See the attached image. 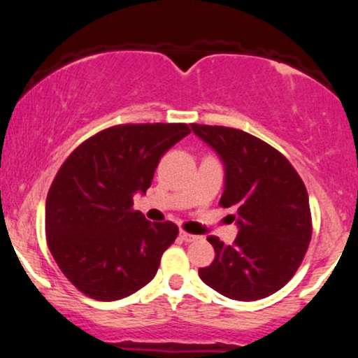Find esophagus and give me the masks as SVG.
<instances>
[{
	"label": "esophagus",
	"mask_w": 358,
	"mask_h": 358,
	"mask_svg": "<svg viewBox=\"0 0 358 358\" xmlns=\"http://www.w3.org/2000/svg\"><path fill=\"white\" fill-rule=\"evenodd\" d=\"M180 237H182V239H183L185 242H195V241H199V236H193V234H188V232H185V231L180 232Z\"/></svg>",
	"instance_id": "1"
}]
</instances>
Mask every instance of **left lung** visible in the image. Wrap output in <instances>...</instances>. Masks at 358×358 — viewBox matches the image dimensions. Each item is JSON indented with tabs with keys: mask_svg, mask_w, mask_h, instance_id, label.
<instances>
[{
	"mask_svg": "<svg viewBox=\"0 0 358 358\" xmlns=\"http://www.w3.org/2000/svg\"><path fill=\"white\" fill-rule=\"evenodd\" d=\"M220 155L225 190L220 207L237 210L232 245L207 237L215 259L200 279L224 296L254 301L276 293L294 276L310 245L313 224L308 192L286 156L245 131L192 124Z\"/></svg>",
	"mask_w": 358,
	"mask_h": 358,
	"instance_id": "8db88e82",
	"label": "left lung"
}]
</instances>
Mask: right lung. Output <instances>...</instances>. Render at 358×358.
I'll list each match as a JSON object with an SVG mask.
<instances>
[{"label":"right lung","instance_id":"1","mask_svg":"<svg viewBox=\"0 0 358 358\" xmlns=\"http://www.w3.org/2000/svg\"><path fill=\"white\" fill-rule=\"evenodd\" d=\"M190 134L185 122L117 124L80 143L62 163L45 205V234L57 266L85 296L114 301L155 278L173 244V222L133 208L162 156Z\"/></svg>","mask_w":358,"mask_h":358}]
</instances>
